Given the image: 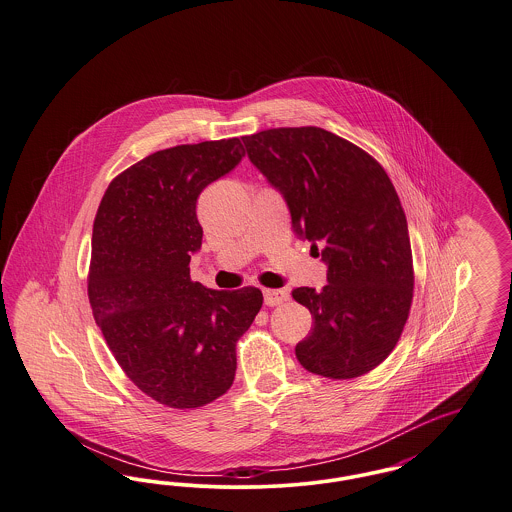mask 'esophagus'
I'll return each mask as SVG.
<instances>
[{"label":"esophagus","mask_w":512,"mask_h":512,"mask_svg":"<svg viewBox=\"0 0 512 512\" xmlns=\"http://www.w3.org/2000/svg\"><path fill=\"white\" fill-rule=\"evenodd\" d=\"M263 295H265L267 307H278L284 301H288V297H290L288 290H263Z\"/></svg>","instance_id":"esophagus-1"}]
</instances>
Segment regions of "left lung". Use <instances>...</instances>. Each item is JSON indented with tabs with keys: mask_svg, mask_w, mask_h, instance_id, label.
I'll return each mask as SVG.
<instances>
[{
	"mask_svg": "<svg viewBox=\"0 0 512 512\" xmlns=\"http://www.w3.org/2000/svg\"><path fill=\"white\" fill-rule=\"evenodd\" d=\"M242 140L284 197L295 236L328 268L322 290H293L315 320L295 345L297 361L326 378L363 376L393 351L413 301L409 228L390 176L361 147L317 126Z\"/></svg>",
	"mask_w": 512,
	"mask_h": 512,
	"instance_id": "1",
	"label": "left lung"
}]
</instances>
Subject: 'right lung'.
Segmentation results:
<instances>
[{
	"label": "right lung",
	"instance_id": "1",
	"mask_svg": "<svg viewBox=\"0 0 512 512\" xmlns=\"http://www.w3.org/2000/svg\"><path fill=\"white\" fill-rule=\"evenodd\" d=\"M244 155L238 138L151 153L109 184L94 220V318L124 374L172 409L230 390L236 341L263 305L257 288L220 292L190 280L203 238L197 197Z\"/></svg>",
	"mask_w": 512,
	"mask_h": 512
}]
</instances>
